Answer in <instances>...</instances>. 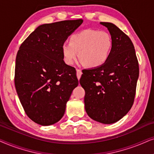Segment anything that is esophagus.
<instances>
[{"label": "esophagus", "mask_w": 154, "mask_h": 154, "mask_svg": "<svg viewBox=\"0 0 154 154\" xmlns=\"http://www.w3.org/2000/svg\"><path fill=\"white\" fill-rule=\"evenodd\" d=\"M82 74V72L81 69H77V78H78V79H80Z\"/></svg>", "instance_id": "obj_1"}]
</instances>
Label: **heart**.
I'll return each instance as SVG.
<instances>
[{
  "label": "heart",
  "instance_id": "1",
  "mask_svg": "<svg viewBox=\"0 0 154 154\" xmlns=\"http://www.w3.org/2000/svg\"><path fill=\"white\" fill-rule=\"evenodd\" d=\"M112 48V39L106 31L85 29L70 36V43L62 45L63 59L67 65H72L79 56L89 67H97L109 58Z\"/></svg>",
  "mask_w": 154,
  "mask_h": 154
}]
</instances>
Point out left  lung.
Masks as SVG:
<instances>
[{"mask_svg":"<svg viewBox=\"0 0 154 154\" xmlns=\"http://www.w3.org/2000/svg\"><path fill=\"white\" fill-rule=\"evenodd\" d=\"M101 24L111 35L112 51L103 65L84 69L79 83L85 90L88 116L101 123L112 124L125 116L134 103L139 63L130 37L113 24Z\"/></svg>","mask_w":154,"mask_h":154,"instance_id":"8db88e82","label":"left lung"}]
</instances>
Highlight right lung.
<instances>
[{"mask_svg":"<svg viewBox=\"0 0 154 154\" xmlns=\"http://www.w3.org/2000/svg\"><path fill=\"white\" fill-rule=\"evenodd\" d=\"M83 22L64 20L38 26L16 56L15 85L24 112L43 126L58 122L78 85L75 67L63 60L62 45Z\"/></svg>","mask_w":154,"mask_h":154,"instance_id":"1","label":"right lung"}]
</instances>
